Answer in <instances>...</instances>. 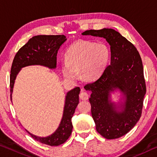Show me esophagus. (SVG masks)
<instances>
[{
	"label": "esophagus",
	"instance_id": "1",
	"mask_svg": "<svg viewBox=\"0 0 157 157\" xmlns=\"http://www.w3.org/2000/svg\"><path fill=\"white\" fill-rule=\"evenodd\" d=\"M79 98L82 100H86L89 98V94L85 91H82L79 94Z\"/></svg>",
	"mask_w": 157,
	"mask_h": 157
}]
</instances>
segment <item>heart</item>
Wrapping results in <instances>:
<instances>
[{"instance_id":"b5f03b06","label":"heart","mask_w":157,"mask_h":157,"mask_svg":"<svg viewBox=\"0 0 157 157\" xmlns=\"http://www.w3.org/2000/svg\"><path fill=\"white\" fill-rule=\"evenodd\" d=\"M110 59V48L106 44L78 40L66 50L62 71L63 76L71 80L78 79L80 71L85 79L95 80L105 72Z\"/></svg>"}]
</instances>
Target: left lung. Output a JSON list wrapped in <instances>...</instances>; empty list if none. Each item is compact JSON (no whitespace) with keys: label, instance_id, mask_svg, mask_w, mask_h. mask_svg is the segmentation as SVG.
Here are the masks:
<instances>
[{"label":"left lung","instance_id":"obj_1","mask_svg":"<svg viewBox=\"0 0 157 157\" xmlns=\"http://www.w3.org/2000/svg\"><path fill=\"white\" fill-rule=\"evenodd\" d=\"M82 35L104 37L111 46V63L97 80L84 86L91 91L89 98L96 130L107 139H118L128 133L141 116L146 84L141 57L131 42L111 28L89 30ZM119 88L126 95L123 110L117 112L108 100Z\"/></svg>","mask_w":157,"mask_h":157}]
</instances>
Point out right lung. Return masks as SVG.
<instances>
[{"label":"right lung","instance_id":"add662e5","mask_svg":"<svg viewBox=\"0 0 157 157\" xmlns=\"http://www.w3.org/2000/svg\"><path fill=\"white\" fill-rule=\"evenodd\" d=\"M66 40L63 35H37L31 38L26 44L18 50L13 60L10 71V98L16 77L21 68L30 65H42L50 68H55L57 65V54L59 47ZM79 87L68 91L66 94L63 117L58 129L54 134L41 138L30 134L32 138L44 144L58 146L64 143L70 137L73 124L71 118L79 103Z\"/></svg>","mask_w":157,"mask_h":157}]
</instances>
